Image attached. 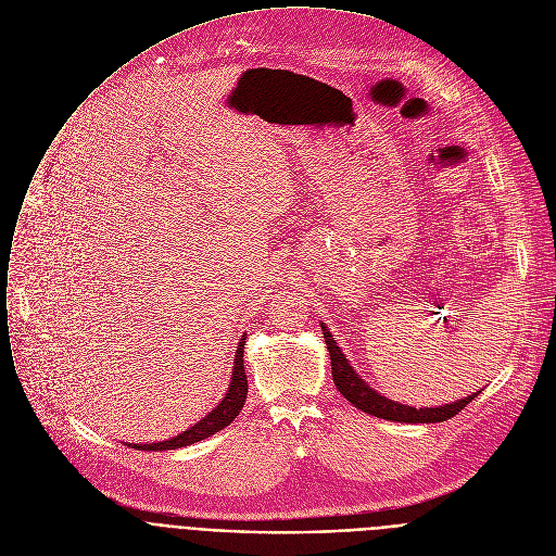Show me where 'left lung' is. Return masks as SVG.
Instances as JSON below:
<instances>
[{
    "instance_id": "obj_1",
    "label": "left lung",
    "mask_w": 556,
    "mask_h": 556,
    "mask_svg": "<svg viewBox=\"0 0 556 556\" xmlns=\"http://www.w3.org/2000/svg\"><path fill=\"white\" fill-rule=\"evenodd\" d=\"M321 336L326 340L328 353H330V370H332V381H336L338 390L344 394L346 401H351L357 409L372 414L377 418H386V420H396V422H442L447 418H454L458 412H463L480 392L442 405V407H409V405H401L394 403L386 396H381L379 392H375L370 386H366L364 379H359V375L353 370V366L346 362V357L342 355V349L338 346L336 338L330 336V330L321 324Z\"/></svg>"
}]
</instances>
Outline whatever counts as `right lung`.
I'll list each match as a JSON object with an SVG mask.
<instances>
[{
    "instance_id": "add662e5",
    "label": "right lung",
    "mask_w": 556,
    "mask_h": 556,
    "mask_svg": "<svg viewBox=\"0 0 556 556\" xmlns=\"http://www.w3.org/2000/svg\"><path fill=\"white\" fill-rule=\"evenodd\" d=\"M243 349H245V336H243V340L237 346V359H235V372H232L230 390H228L226 399L220 401L205 418H201L194 427H190L188 431L179 433L177 438H170V440H164V442H153V445H129V447L140 450V452L179 450V447L194 445V442L216 433L218 429L228 427L239 416V412L243 409L245 399H248V375H245V368H243Z\"/></svg>"
}]
</instances>
